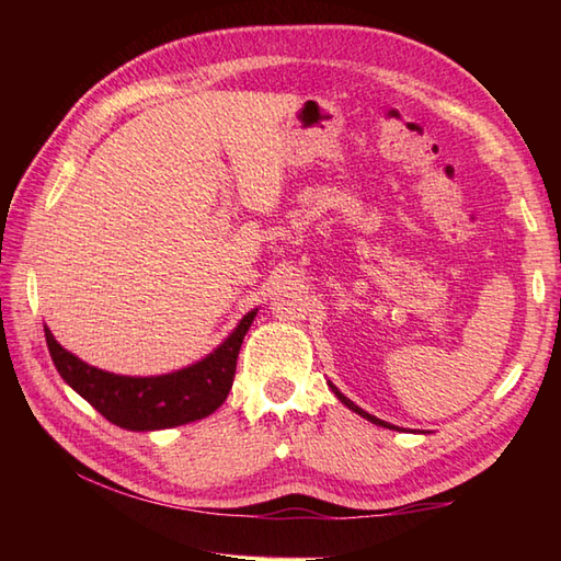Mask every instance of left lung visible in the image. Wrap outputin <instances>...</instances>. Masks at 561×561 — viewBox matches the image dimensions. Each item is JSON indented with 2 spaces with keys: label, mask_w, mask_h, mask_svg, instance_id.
Masks as SVG:
<instances>
[{
  "label": "left lung",
  "mask_w": 561,
  "mask_h": 561,
  "mask_svg": "<svg viewBox=\"0 0 561 561\" xmlns=\"http://www.w3.org/2000/svg\"><path fill=\"white\" fill-rule=\"evenodd\" d=\"M328 386H330V390L332 392H335V396H337V400L342 402V404H347V408L352 410V412H356V414H359V416H364V420H368V422H371V424H376V426H386V428H398V426H392V424H388V422H383V420H378V416H374V414H368V412H364L362 408H359V404H354L350 398H344L342 396V392L337 390V386H332L330 383V380H328Z\"/></svg>",
  "instance_id": "1"
}]
</instances>
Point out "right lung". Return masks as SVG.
<instances>
[{"mask_svg": "<svg viewBox=\"0 0 561 561\" xmlns=\"http://www.w3.org/2000/svg\"><path fill=\"white\" fill-rule=\"evenodd\" d=\"M257 316L248 311L217 350L205 359L161 376H121L81 362L55 340L45 328V342L57 374L77 390L93 410H99L111 424L127 432H159L205 420L219 410L233 386L236 359L245 332Z\"/></svg>", "mask_w": 561, "mask_h": 561, "instance_id": "obj_1", "label": "right lung"}]
</instances>
